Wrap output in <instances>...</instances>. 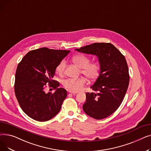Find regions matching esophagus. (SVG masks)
<instances>
[{"instance_id":"obj_1","label":"esophagus","mask_w":151,"mask_h":151,"mask_svg":"<svg viewBox=\"0 0 151 151\" xmlns=\"http://www.w3.org/2000/svg\"><path fill=\"white\" fill-rule=\"evenodd\" d=\"M68 92H69L70 93H71L73 94V95H75V94H76V93H78V92H73V91H69Z\"/></svg>"}]
</instances>
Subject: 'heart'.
Wrapping results in <instances>:
<instances>
[{
	"mask_svg": "<svg viewBox=\"0 0 151 151\" xmlns=\"http://www.w3.org/2000/svg\"><path fill=\"white\" fill-rule=\"evenodd\" d=\"M73 62L81 68V73L91 81L96 80L100 73V65L98 62L90 63V59L83 54L76 55L72 58ZM66 62L61 60L55 68L57 73L61 75L64 73ZM63 85L70 91L77 92L80 91L86 83V79L83 77L78 78H68L63 80Z\"/></svg>",
	"mask_w": 151,
	"mask_h": 151,
	"instance_id": "1",
	"label": "heart"
}]
</instances>
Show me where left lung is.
I'll return each instance as SVG.
<instances>
[{"mask_svg":"<svg viewBox=\"0 0 151 151\" xmlns=\"http://www.w3.org/2000/svg\"><path fill=\"white\" fill-rule=\"evenodd\" d=\"M75 50L96 55L99 59L100 73L91 87L95 92L86 93L83 108L93 119H105L119 107L127 91L130 76L125 58L109 43H95Z\"/></svg>","mask_w":151,"mask_h":151,"instance_id":"1","label":"left lung"}]
</instances>
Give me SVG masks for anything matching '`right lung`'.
Here are the masks:
<instances>
[{"label":"right lung","mask_w":151,"mask_h":151,"mask_svg":"<svg viewBox=\"0 0 151 151\" xmlns=\"http://www.w3.org/2000/svg\"><path fill=\"white\" fill-rule=\"evenodd\" d=\"M69 52L42 47L29 51L19 63L15 75V96L30 118L45 122L59 112L67 93L65 89L58 88L59 83L52 78L58 64ZM46 84L55 89L54 93L44 92Z\"/></svg>","instance_id":"obj_1"}]
</instances>
